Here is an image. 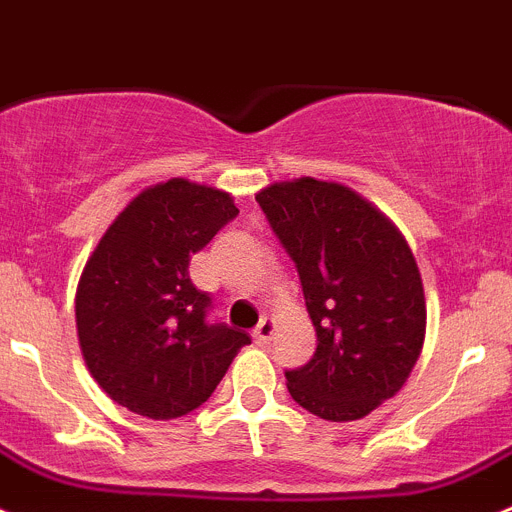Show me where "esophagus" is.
I'll list each match as a JSON object with an SVG mask.
<instances>
[{
    "mask_svg": "<svg viewBox=\"0 0 512 512\" xmlns=\"http://www.w3.org/2000/svg\"><path fill=\"white\" fill-rule=\"evenodd\" d=\"M273 334H275V321L267 319V316L255 326V331H252V336H255L257 344H267L270 339H273Z\"/></svg>",
    "mask_w": 512,
    "mask_h": 512,
    "instance_id": "esophagus-1",
    "label": "esophagus"
}]
</instances>
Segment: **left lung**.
<instances>
[{"mask_svg":"<svg viewBox=\"0 0 512 512\" xmlns=\"http://www.w3.org/2000/svg\"><path fill=\"white\" fill-rule=\"evenodd\" d=\"M296 262L316 352L285 370L290 398L326 421H357L416 367L426 298L416 257L388 216L352 188L298 178L255 196Z\"/></svg>","mask_w":512,"mask_h":512,"instance_id":"8db88e82","label":"left lung"}]
</instances>
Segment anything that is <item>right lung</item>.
<instances>
[{
	"label": "right lung",
	"mask_w": 512,
	"mask_h": 512,
	"mask_svg": "<svg viewBox=\"0 0 512 512\" xmlns=\"http://www.w3.org/2000/svg\"><path fill=\"white\" fill-rule=\"evenodd\" d=\"M239 209L229 193L170 178L145 188L99 239L76 290L91 377L114 403L168 421L211 398L250 336L211 324L188 262Z\"/></svg>",
	"instance_id": "add662e5"
}]
</instances>
